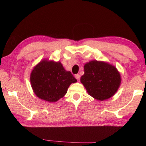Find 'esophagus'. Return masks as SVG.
Returning <instances> with one entry per match:
<instances>
[{
  "label": "esophagus",
  "mask_w": 146,
  "mask_h": 146,
  "mask_svg": "<svg viewBox=\"0 0 146 146\" xmlns=\"http://www.w3.org/2000/svg\"><path fill=\"white\" fill-rule=\"evenodd\" d=\"M75 78H76V79L78 80V81H79L80 80V75H79V74H76V75H75Z\"/></svg>",
  "instance_id": "esophagus-1"
}]
</instances>
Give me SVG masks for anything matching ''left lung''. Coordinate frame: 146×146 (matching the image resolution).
I'll return each instance as SVG.
<instances>
[{
  "instance_id": "obj_1",
  "label": "left lung",
  "mask_w": 146,
  "mask_h": 146,
  "mask_svg": "<svg viewBox=\"0 0 146 146\" xmlns=\"http://www.w3.org/2000/svg\"><path fill=\"white\" fill-rule=\"evenodd\" d=\"M84 72L80 81L88 94L98 100L111 97L119 88V72L114 66L106 62L94 60L86 63Z\"/></svg>"
}]
</instances>
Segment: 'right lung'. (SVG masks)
Segmentation results:
<instances>
[{"label": "right lung", "mask_w": 146, "mask_h": 146, "mask_svg": "<svg viewBox=\"0 0 146 146\" xmlns=\"http://www.w3.org/2000/svg\"><path fill=\"white\" fill-rule=\"evenodd\" d=\"M33 92L41 100L56 102L63 98L68 88L77 82L60 62L43 60L33 68L30 76Z\"/></svg>", "instance_id": "right-lung-1"}]
</instances>
